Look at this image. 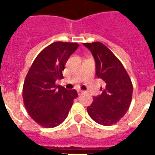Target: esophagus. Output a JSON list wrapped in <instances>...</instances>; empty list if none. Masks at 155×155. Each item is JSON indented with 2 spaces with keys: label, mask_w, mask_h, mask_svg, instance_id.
<instances>
[{
  "label": "esophagus",
  "mask_w": 155,
  "mask_h": 155,
  "mask_svg": "<svg viewBox=\"0 0 155 155\" xmlns=\"http://www.w3.org/2000/svg\"><path fill=\"white\" fill-rule=\"evenodd\" d=\"M83 92H84V91H82V90H78V94H81Z\"/></svg>",
  "instance_id": "34e87169"
}]
</instances>
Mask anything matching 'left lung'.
I'll return each mask as SVG.
<instances>
[{"label": "left lung", "instance_id": "8db88e82", "mask_svg": "<svg viewBox=\"0 0 155 155\" xmlns=\"http://www.w3.org/2000/svg\"><path fill=\"white\" fill-rule=\"evenodd\" d=\"M95 61L96 75L105 86L102 94L93 97L87 113L97 124L111 126L127 113L132 100L133 84L128 73L113 53L100 42L84 43Z\"/></svg>", "mask_w": 155, "mask_h": 155}]
</instances>
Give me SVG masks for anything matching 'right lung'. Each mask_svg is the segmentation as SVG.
<instances>
[{
    "instance_id": "add662e5",
    "label": "right lung",
    "mask_w": 155,
    "mask_h": 155,
    "mask_svg": "<svg viewBox=\"0 0 155 155\" xmlns=\"http://www.w3.org/2000/svg\"><path fill=\"white\" fill-rule=\"evenodd\" d=\"M78 46L76 42H53L38 54L28 70L23 84V102L28 115L41 127L53 128L62 124L78 96L76 90L55 84L64 78L66 63Z\"/></svg>"
}]
</instances>
